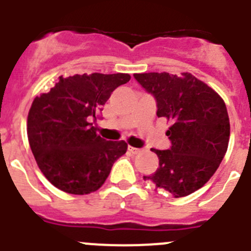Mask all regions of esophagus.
I'll use <instances>...</instances> for the list:
<instances>
[{"mask_svg":"<svg viewBox=\"0 0 251 251\" xmlns=\"http://www.w3.org/2000/svg\"><path fill=\"white\" fill-rule=\"evenodd\" d=\"M128 151L133 154H137L141 152V149H136V147H132V146H128Z\"/></svg>","mask_w":251,"mask_h":251,"instance_id":"obj_1","label":"esophagus"}]
</instances>
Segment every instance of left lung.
<instances>
[{
	"mask_svg": "<svg viewBox=\"0 0 251 251\" xmlns=\"http://www.w3.org/2000/svg\"><path fill=\"white\" fill-rule=\"evenodd\" d=\"M140 85L157 102V116L170 121L166 135L168 150L152 149L158 168L144 176L156 189H165L175 198L202 188L224 158L230 136L226 102L205 83L182 73L133 74Z\"/></svg>",
	"mask_w": 251,
	"mask_h": 251,
	"instance_id": "left-lung-1",
	"label": "left lung"
}]
</instances>
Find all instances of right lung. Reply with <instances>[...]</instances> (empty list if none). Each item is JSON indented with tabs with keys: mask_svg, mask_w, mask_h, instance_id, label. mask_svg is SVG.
<instances>
[{
	"mask_svg": "<svg viewBox=\"0 0 251 251\" xmlns=\"http://www.w3.org/2000/svg\"><path fill=\"white\" fill-rule=\"evenodd\" d=\"M130 79L124 73L59 76L48 93L33 100L28 141L39 170L58 189L70 194L98 191L126 152L125 141H106L89 121L97 120L112 91Z\"/></svg>",
	"mask_w": 251,
	"mask_h": 251,
	"instance_id": "add662e5",
	"label": "right lung"
}]
</instances>
